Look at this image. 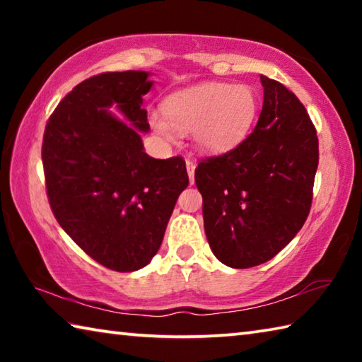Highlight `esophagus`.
<instances>
[{
  "instance_id": "obj_1",
  "label": "esophagus",
  "mask_w": 362,
  "mask_h": 362,
  "mask_svg": "<svg viewBox=\"0 0 362 362\" xmlns=\"http://www.w3.org/2000/svg\"><path fill=\"white\" fill-rule=\"evenodd\" d=\"M194 169H196V164L193 161H187V170H188V179L189 183H194Z\"/></svg>"
}]
</instances>
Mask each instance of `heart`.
<instances>
[{"label": "heart", "mask_w": 362, "mask_h": 362, "mask_svg": "<svg viewBox=\"0 0 362 362\" xmlns=\"http://www.w3.org/2000/svg\"><path fill=\"white\" fill-rule=\"evenodd\" d=\"M259 112V99L246 84L204 83L170 94L163 112L153 110V132L173 142L177 131H192L196 148L206 155H225L249 137Z\"/></svg>", "instance_id": "b5f03b06"}]
</instances>
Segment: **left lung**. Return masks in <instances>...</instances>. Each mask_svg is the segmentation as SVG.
Here are the masks:
<instances>
[{
  "mask_svg": "<svg viewBox=\"0 0 362 362\" xmlns=\"http://www.w3.org/2000/svg\"><path fill=\"white\" fill-rule=\"evenodd\" d=\"M263 107L252 134L199 163L194 182L214 255L226 267L273 259L302 228L320 161L316 129L296 94L260 75Z\"/></svg>",
  "mask_w": 362,
  "mask_h": 362,
  "instance_id": "1",
  "label": "left lung"
}]
</instances>
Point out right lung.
<instances>
[{"instance_id":"right-lung-1","label":"right lung","mask_w":362,"mask_h":362,"mask_svg":"<svg viewBox=\"0 0 362 362\" xmlns=\"http://www.w3.org/2000/svg\"><path fill=\"white\" fill-rule=\"evenodd\" d=\"M150 76L113 71L79 83L49 118L42 139L47 198L57 222L86 254L121 273L151 262L188 187L182 158L145 153L142 134L150 124L142 105L155 84Z\"/></svg>"}]
</instances>
